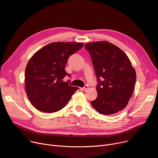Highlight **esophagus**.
Returning a JSON list of instances; mask_svg holds the SVG:
<instances>
[{
	"mask_svg": "<svg viewBox=\"0 0 158 158\" xmlns=\"http://www.w3.org/2000/svg\"><path fill=\"white\" fill-rule=\"evenodd\" d=\"M89 89V86H85L84 87H83V88H80V90H86V89Z\"/></svg>",
	"mask_w": 158,
	"mask_h": 158,
	"instance_id": "obj_1",
	"label": "esophagus"
}]
</instances>
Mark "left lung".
I'll return each mask as SVG.
<instances>
[{"label":"left lung","instance_id":"8db88e82","mask_svg":"<svg viewBox=\"0 0 158 158\" xmlns=\"http://www.w3.org/2000/svg\"><path fill=\"white\" fill-rule=\"evenodd\" d=\"M98 81V97L92 107L109 115L123 110L133 94L135 70L124 51L106 41L86 44Z\"/></svg>","mask_w":158,"mask_h":158}]
</instances>
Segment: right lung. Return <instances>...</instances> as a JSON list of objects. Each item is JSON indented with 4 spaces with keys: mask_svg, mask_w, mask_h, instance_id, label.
<instances>
[{
    "mask_svg": "<svg viewBox=\"0 0 158 158\" xmlns=\"http://www.w3.org/2000/svg\"><path fill=\"white\" fill-rule=\"evenodd\" d=\"M82 43L53 42L35 52L25 69V90L32 106L42 112L53 113L66 106L77 87L63 82L69 57Z\"/></svg>",
    "mask_w": 158,
    "mask_h": 158,
    "instance_id": "add662e5",
    "label": "right lung"
}]
</instances>
